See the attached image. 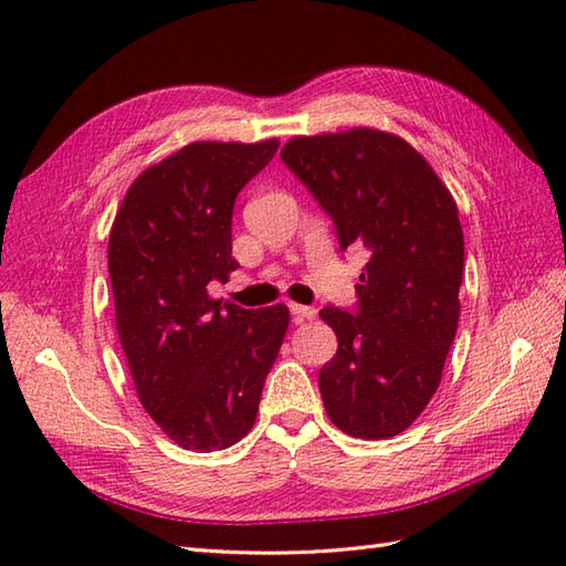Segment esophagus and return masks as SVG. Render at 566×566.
Wrapping results in <instances>:
<instances>
[{
	"instance_id": "34e87169",
	"label": "esophagus",
	"mask_w": 566,
	"mask_h": 566,
	"mask_svg": "<svg viewBox=\"0 0 566 566\" xmlns=\"http://www.w3.org/2000/svg\"><path fill=\"white\" fill-rule=\"evenodd\" d=\"M290 311H292V321H294V323H302V321H311V318H316V308H311V306H302V304H290Z\"/></svg>"
}]
</instances>
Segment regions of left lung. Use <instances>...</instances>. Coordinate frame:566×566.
Returning a JSON list of instances; mask_svg holds the SVG:
<instances>
[{
    "mask_svg": "<svg viewBox=\"0 0 566 566\" xmlns=\"http://www.w3.org/2000/svg\"><path fill=\"white\" fill-rule=\"evenodd\" d=\"M282 160L331 216L340 250L369 252L355 308L321 311L338 335L318 371L323 406L353 438L399 436L436 394L460 321L457 203L432 167L384 130L294 138Z\"/></svg>",
    "mask_w": 566,
    "mask_h": 566,
    "instance_id": "left-lung-1",
    "label": "left lung"
}]
</instances>
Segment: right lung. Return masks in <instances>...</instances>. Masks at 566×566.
Listing matches in <instances>:
<instances>
[{
	"label": "right lung",
	"instance_id": "right-lung-1",
	"mask_svg": "<svg viewBox=\"0 0 566 566\" xmlns=\"http://www.w3.org/2000/svg\"><path fill=\"white\" fill-rule=\"evenodd\" d=\"M280 140L191 143L126 191L109 235L118 340L140 403L179 448H231L255 423L290 311L213 302L209 282L238 270V191Z\"/></svg>",
	"mask_w": 566,
	"mask_h": 566
}]
</instances>
